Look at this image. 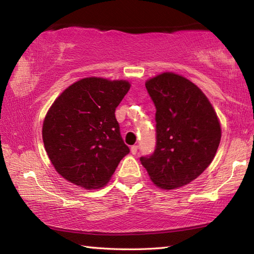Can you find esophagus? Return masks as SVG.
<instances>
[{"instance_id": "34e87169", "label": "esophagus", "mask_w": 254, "mask_h": 254, "mask_svg": "<svg viewBox=\"0 0 254 254\" xmlns=\"http://www.w3.org/2000/svg\"><path fill=\"white\" fill-rule=\"evenodd\" d=\"M137 152V145H132V147H131V153L132 154H135Z\"/></svg>"}]
</instances>
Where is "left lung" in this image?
I'll return each instance as SVG.
<instances>
[{
	"instance_id": "left-lung-1",
	"label": "left lung",
	"mask_w": 254,
	"mask_h": 254,
	"mask_svg": "<svg viewBox=\"0 0 254 254\" xmlns=\"http://www.w3.org/2000/svg\"><path fill=\"white\" fill-rule=\"evenodd\" d=\"M156 106V150L140 161L162 189L183 187L213 161L220 145V120L201 89L175 72L145 81Z\"/></svg>"
}]
</instances>
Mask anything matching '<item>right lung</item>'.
<instances>
[{
	"mask_svg": "<svg viewBox=\"0 0 254 254\" xmlns=\"http://www.w3.org/2000/svg\"><path fill=\"white\" fill-rule=\"evenodd\" d=\"M130 87L127 80L86 77L56 98L46 114L42 140L62 177L88 190L110 182L130 152L115 119Z\"/></svg>",
	"mask_w": 254,
	"mask_h": 254,
	"instance_id": "right-lung-1",
	"label": "right lung"
}]
</instances>
